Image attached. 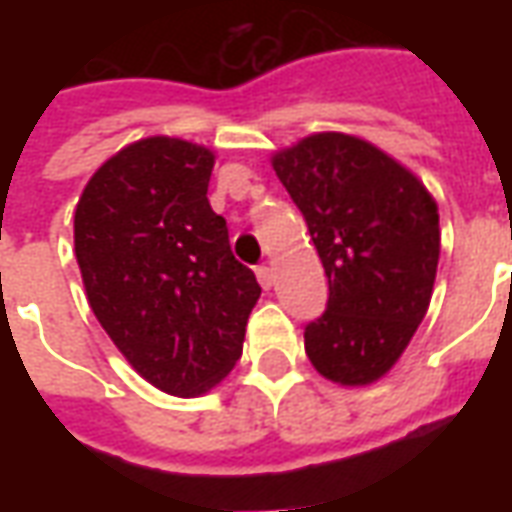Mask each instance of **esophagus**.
<instances>
[{
  "label": "esophagus",
  "mask_w": 512,
  "mask_h": 512,
  "mask_svg": "<svg viewBox=\"0 0 512 512\" xmlns=\"http://www.w3.org/2000/svg\"><path fill=\"white\" fill-rule=\"evenodd\" d=\"M255 274H257V282H260L266 290L274 285V271H271V266H257Z\"/></svg>",
  "instance_id": "1"
}]
</instances>
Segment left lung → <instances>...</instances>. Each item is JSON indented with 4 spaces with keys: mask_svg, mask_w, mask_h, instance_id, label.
<instances>
[{
    "mask_svg": "<svg viewBox=\"0 0 512 512\" xmlns=\"http://www.w3.org/2000/svg\"><path fill=\"white\" fill-rule=\"evenodd\" d=\"M271 164L329 277L326 312L307 323L304 351L334 384H373L428 312L439 208L403 164L359 136L312 134Z\"/></svg>",
    "mask_w": 512,
    "mask_h": 512,
    "instance_id": "8db88e82",
    "label": "left lung"
}]
</instances>
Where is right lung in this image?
I'll use <instances>...</instances> for the list:
<instances>
[{"instance_id": "right-lung-1", "label": "right lung", "mask_w": 512, "mask_h": 512, "mask_svg": "<svg viewBox=\"0 0 512 512\" xmlns=\"http://www.w3.org/2000/svg\"><path fill=\"white\" fill-rule=\"evenodd\" d=\"M211 169L208 147L147 136L95 172L73 216L95 318L139 376L178 397L233 370L260 299L208 202Z\"/></svg>"}]
</instances>
